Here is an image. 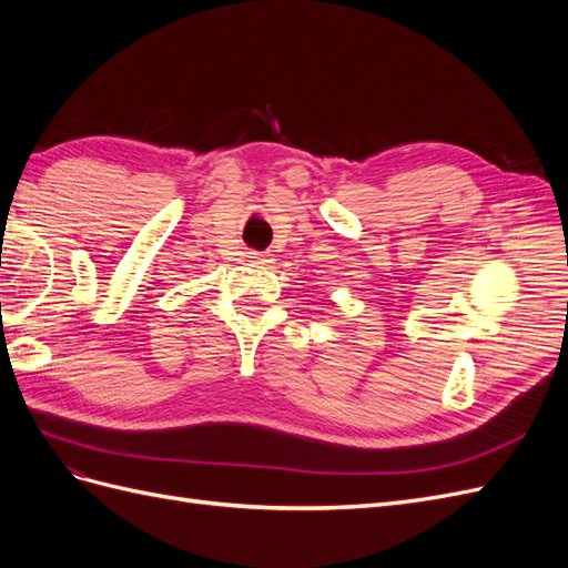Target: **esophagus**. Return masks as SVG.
<instances>
[{
  "mask_svg": "<svg viewBox=\"0 0 568 568\" xmlns=\"http://www.w3.org/2000/svg\"><path fill=\"white\" fill-rule=\"evenodd\" d=\"M248 257H251V263H257V265H267V263H272L270 253H261V251H248Z\"/></svg>",
  "mask_w": 568,
  "mask_h": 568,
  "instance_id": "34e87169",
  "label": "esophagus"
}]
</instances>
